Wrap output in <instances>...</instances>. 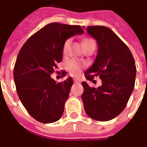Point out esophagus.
Listing matches in <instances>:
<instances>
[{"mask_svg":"<svg viewBox=\"0 0 147 147\" xmlns=\"http://www.w3.org/2000/svg\"><path fill=\"white\" fill-rule=\"evenodd\" d=\"M74 83H80V81L79 80H78V79H74Z\"/></svg>","mask_w":147,"mask_h":147,"instance_id":"obj_1","label":"esophagus"}]
</instances>
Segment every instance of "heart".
<instances>
[{
    "label": "heart",
    "mask_w": 147,
    "mask_h": 147,
    "mask_svg": "<svg viewBox=\"0 0 147 147\" xmlns=\"http://www.w3.org/2000/svg\"><path fill=\"white\" fill-rule=\"evenodd\" d=\"M94 41L90 39V38H85L84 40V46H86L88 44L91 43V42H93ZM69 42H70V41L69 39H67L66 40V42L63 44V54H66L68 51V49H69ZM83 65L82 63H80V61H78V60H76V59H73V60H70L69 62H68L67 64V68L68 69V71L70 74L72 75V76H77L80 74V72L81 71V69H82Z\"/></svg>",
    "instance_id": "obj_1"
}]
</instances>
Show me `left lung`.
<instances>
[{
	"instance_id": "obj_1",
	"label": "left lung",
	"mask_w": 147,
	"mask_h": 147,
	"mask_svg": "<svg viewBox=\"0 0 147 147\" xmlns=\"http://www.w3.org/2000/svg\"><path fill=\"white\" fill-rule=\"evenodd\" d=\"M87 32L98 44L93 65L85 71L87 80L95 83L98 76L102 84L91 88L83 81L81 96L88 116L97 121L113 119L126 106L135 86L136 67L128 46L105 26H88Z\"/></svg>"
}]
</instances>
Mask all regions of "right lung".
Instances as JSON below:
<instances>
[{
	"instance_id": "obj_1",
	"label": "right lung",
	"mask_w": 147,
	"mask_h": 147,
	"mask_svg": "<svg viewBox=\"0 0 147 147\" xmlns=\"http://www.w3.org/2000/svg\"><path fill=\"white\" fill-rule=\"evenodd\" d=\"M79 25L53 22L28 38L18 55L14 80L18 95L31 116L42 123L58 121L73 85L72 78L63 82L50 77L63 59V46L67 38L83 34ZM67 72L63 71V77Z\"/></svg>"
}]
</instances>
